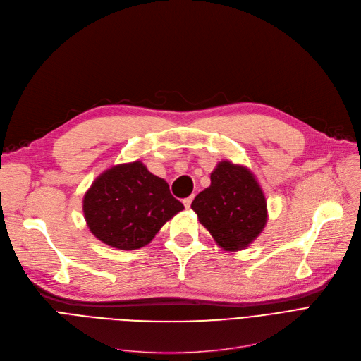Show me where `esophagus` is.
I'll return each instance as SVG.
<instances>
[{
  "label": "esophagus",
  "instance_id": "esophagus-1",
  "mask_svg": "<svg viewBox=\"0 0 361 361\" xmlns=\"http://www.w3.org/2000/svg\"><path fill=\"white\" fill-rule=\"evenodd\" d=\"M192 202H193V196H190V197H185V199L183 200V203H184V206L187 207V209H188V207H190Z\"/></svg>",
  "mask_w": 361,
  "mask_h": 361
}]
</instances>
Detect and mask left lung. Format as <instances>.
Wrapping results in <instances>:
<instances>
[{"label":"left lung","instance_id":"1","mask_svg":"<svg viewBox=\"0 0 361 361\" xmlns=\"http://www.w3.org/2000/svg\"><path fill=\"white\" fill-rule=\"evenodd\" d=\"M192 209L218 245L226 252L245 249L268 221L267 199L249 168L222 161L211 174Z\"/></svg>","mask_w":361,"mask_h":361}]
</instances>
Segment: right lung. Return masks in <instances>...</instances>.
Returning a JSON list of instances; mask_svg holds the SVG:
<instances>
[{
    "mask_svg": "<svg viewBox=\"0 0 361 361\" xmlns=\"http://www.w3.org/2000/svg\"><path fill=\"white\" fill-rule=\"evenodd\" d=\"M183 209L168 183L149 173L140 161L104 171L83 197L90 233L120 250L149 244L162 225Z\"/></svg>",
    "mask_w": 361,
    "mask_h": 361,
    "instance_id": "obj_1",
    "label": "right lung"
}]
</instances>
